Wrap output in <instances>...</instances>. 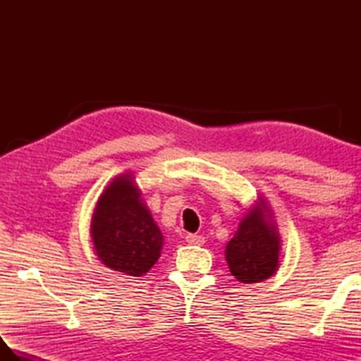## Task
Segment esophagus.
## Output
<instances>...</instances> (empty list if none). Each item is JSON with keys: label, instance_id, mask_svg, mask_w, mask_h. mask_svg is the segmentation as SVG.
<instances>
[{"label": "esophagus", "instance_id": "1", "mask_svg": "<svg viewBox=\"0 0 361 361\" xmlns=\"http://www.w3.org/2000/svg\"><path fill=\"white\" fill-rule=\"evenodd\" d=\"M186 242L189 245H203L204 243V237L200 234H188L186 235Z\"/></svg>", "mask_w": 361, "mask_h": 361}]
</instances>
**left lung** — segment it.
I'll list each match as a JSON object with an SVG mask.
<instances>
[{"label":"left lung","instance_id":"8db88e82","mask_svg":"<svg viewBox=\"0 0 361 361\" xmlns=\"http://www.w3.org/2000/svg\"><path fill=\"white\" fill-rule=\"evenodd\" d=\"M281 239L264 198L252 206L228 242L225 257L229 271L243 283L262 282L279 267Z\"/></svg>","mask_w":361,"mask_h":361}]
</instances>
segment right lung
<instances>
[{"instance_id": "1", "label": "right lung", "mask_w": 361, "mask_h": 361, "mask_svg": "<svg viewBox=\"0 0 361 361\" xmlns=\"http://www.w3.org/2000/svg\"><path fill=\"white\" fill-rule=\"evenodd\" d=\"M133 180L124 173L105 188L91 219V239L104 265L140 278L159 259L163 234Z\"/></svg>"}]
</instances>
